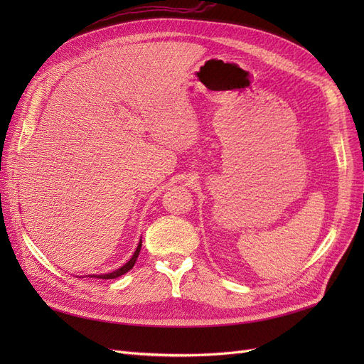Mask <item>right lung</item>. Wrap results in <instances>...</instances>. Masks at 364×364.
<instances>
[{"instance_id":"1","label":"right lung","mask_w":364,"mask_h":364,"mask_svg":"<svg viewBox=\"0 0 364 364\" xmlns=\"http://www.w3.org/2000/svg\"><path fill=\"white\" fill-rule=\"evenodd\" d=\"M142 243V241H139V245H138V247H136V250H135V253H134V255H132V258L124 264V266L123 267H119V269H117L115 272H112V273H106V274H98V277H97V274H92V277L91 278H100V279H114V278H118V277H121V274H124V273H127L132 267H134L135 266V262H136V258H138V255H139V250H141V245Z\"/></svg>"}]
</instances>
